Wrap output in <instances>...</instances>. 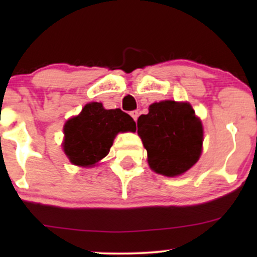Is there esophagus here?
Listing matches in <instances>:
<instances>
[{"label":"esophagus","instance_id":"1","mask_svg":"<svg viewBox=\"0 0 257 257\" xmlns=\"http://www.w3.org/2000/svg\"><path fill=\"white\" fill-rule=\"evenodd\" d=\"M131 116L133 117V119H134L135 122H137V119H138V117H139V112L138 111H132L131 112Z\"/></svg>","mask_w":257,"mask_h":257}]
</instances>
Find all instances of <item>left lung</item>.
I'll return each mask as SVG.
<instances>
[{
	"mask_svg": "<svg viewBox=\"0 0 257 257\" xmlns=\"http://www.w3.org/2000/svg\"><path fill=\"white\" fill-rule=\"evenodd\" d=\"M138 134L153 172L178 176L197 163L202 153L203 125L188 102L164 100L150 105L138 119Z\"/></svg>",
	"mask_w": 257,
	"mask_h": 257,
	"instance_id": "left-lung-1",
	"label": "left lung"
}]
</instances>
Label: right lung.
<instances>
[{
  "label": "right lung",
  "instance_id": "right-lung-1",
  "mask_svg": "<svg viewBox=\"0 0 257 257\" xmlns=\"http://www.w3.org/2000/svg\"><path fill=\"white\" fill-rule=\"evenodd\" d=\"M135 131L134 119L120 108L105 110L101 102H89L65 123L63 149L75 166L94 167L108 155L118 133Z\"/></svg>",
  "mask_w": 257,
  "mask_h": 257
}]
</instances>
